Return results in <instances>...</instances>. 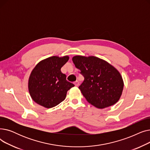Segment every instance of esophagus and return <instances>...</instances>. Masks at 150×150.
I'll use <instances>...</instances> for the list:
<instances>
[{
  "label": "esophagus",
  "mask_w": 150,
  "mask_h": 150,
  "mask_svg": "<svg viewBox=\"0 0 150 150\" xmlns=\"http://www.w3.org/2000/svg\"><path fill=\"white\" fill-rule=\"evenodd\" d=\"M74 84H75V86H76V87H77V86H79V82H78V81H76L74 82Z\"/></svg>",
  "instance_id": "34e87169"
}]
</instances>
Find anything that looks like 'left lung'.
Segmentation results:
<instances>
[{
  "label": "left lung",
  "mask_w": 150,
  "mask_h": 150,
  "mask_svg": "<svg viewBox=\"0 0 150 150\" xmlns=\"http://www.w3.org/2000/svg\"><path fill=\"white\" fill-rule=\"evenodd\" d=\"M72 61L84 78L79 89L90 104L103 109L119 100L124 83L120 72L114 66L93 56L77 55Z\"/></svg>",
  "instance_id": "left-lung-1"
}]
</instances>
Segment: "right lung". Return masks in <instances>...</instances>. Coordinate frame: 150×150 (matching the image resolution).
Segmentation results:
<instances>
[{
    "label": "right lung",
    "mask_w": 150,
    "mask_h": 150,
    "mask_svg": "<svg viewBox=\"0 0 150 150\" xmlns=\"http://www.w3.org/2000/svg\"><path fill=\"white\" fill-rule=\"evenodd\" d=\"M69 57L53 56L38 62L31 71L28 79L30 95L38 105L51 108L66 97L67 92L75 86L66 80L61 71Z\"/></svg>",
    "instance_id": "right-lung-1"
}]
</instances>
